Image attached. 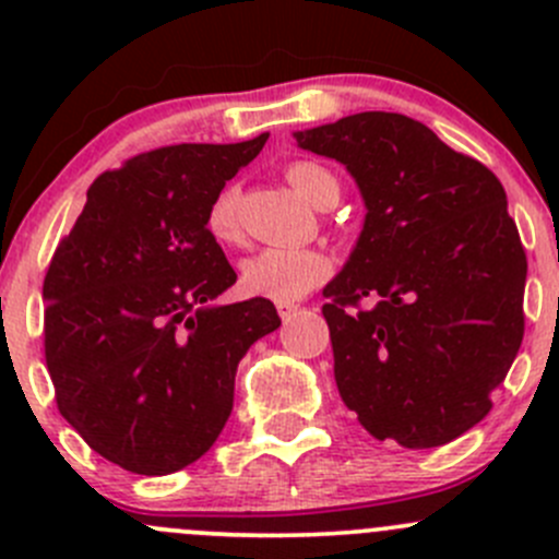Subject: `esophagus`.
I'll list each match as a JSON object with an SVG mask.
<instances>
[{
    "instance_id": "1",
    "label": "esophagus",
    "mask_w": 559,
    "mask_h": 559,
    "mask_svg": "<svg viewBox=\"0 0 559 559\" xmlns=\"http://www.w3.org/2000/svg\"><path fill=\"white\" fill-rule=\"evenodd\" d=\"M275 308H278V316L284 321H289L292 316L300 311V306H297V302H278V306H275Z\"/></svg>"
}]
</instances>
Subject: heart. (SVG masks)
Masks as SVG:
<instances>
[{
    "label": "heart",
    "instance_id": "heart-1",
    "mask_svg": "<svg viewBox=\"0 0 559 559\" xmlns=\"http://www.w3.org/2000/svg\"><path fill=\"white\" fill-rule=\"evenodd\" d=\"M286 180L297 194L324 207L332 197L337 200V178L313 162H292L286 165ZM207 233L222 243H233L240 235L238 224V191L224 189L207 207ZM330 257L319 248H262L240 264V289L248 297H262L273 302H295L316 289L330 275Z\"/></svg>",
    "mask_w": 559,
    "mask_h": 559
}]
</instances>
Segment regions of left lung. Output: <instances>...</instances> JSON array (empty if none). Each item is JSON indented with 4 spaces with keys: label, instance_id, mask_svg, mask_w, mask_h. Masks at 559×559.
I'll return each instance as SVG.
<instances>
[{
    "label": "left lung",
    "instance_id": "obj_1",
    "mask_svg": "<svg viewBox=\"0 0 559 559\" xmlns=\"http://www.w3.org/2000/svg\"><path fill=\"white\" fill-rule=\"evenodd\" d=\"M295 138L346 165L368 207L321 308L343 403L379 441H454L492 411L524 335L527 257L503 183L400 112Z\"/></svg>",
    "mask_w": 559,
    "mask_h": 559
}]
</instances>
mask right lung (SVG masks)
Instances as JSON below:
<instances>
[{"label":"right lung","instance_id":"right-lung-1","mask_svg":"<svg viewBox=\"0 0 559 559\" xmlns=\"http://www.w3.org/2000/svg\"><path fill=\"white\" fill-rule=\"evenodd\" d=\"M267 143H180L88 186L43 284L45 365L59 414L140 476L200 460L233 414L248 348L278 330L262 297L211 306L238 281L207 207Z\"/></svg>","mask_w":559,"mask_h":559}]
</instances>
